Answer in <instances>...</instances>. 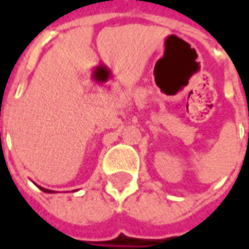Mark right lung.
I'll return each instance as SVG.
<instances>
[{
	"label": "right lung",
	"instance_id": "add662e5",
	"mask_svg": "<svg viewBox=\"0 0 249 249\" xmlns=\"http://www.w3.org/2000/svg\"><path fill=\"white\" fill-rule=\"evenodd\" d=\"M41 191H44V192H46V193H52V192H53V191H51V189H45V188H41Z\"/></svg>",
	"mask_w": 249,
	"mask_h": 249
}]
</instances>
